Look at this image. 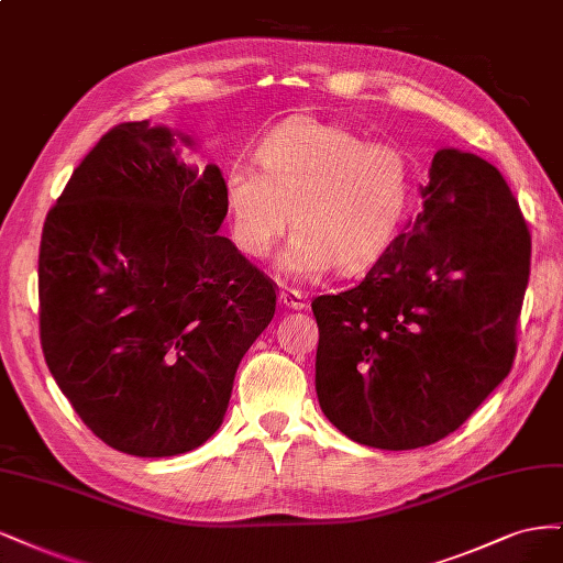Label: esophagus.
Instances as JSON below:
<instances>
[{
  "label": "esophagus",
  "mask_w": 563,
  "mask_h": 563,
  "mask_svg": "<svg viewBox=\"0 0 563 563\" xmlns=\"http://www.w3.org/2000/svg\"><path fill=\"white\" fill-rule=\"evenodd\" d=\"M278 299L283 306L292 308V311H301V308H306V297L299 292V289H283Z\"/></svg>",
  "instance_id": "34e87169"
}]
</instances>
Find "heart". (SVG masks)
Listing matches in <instances>:
<instances>
[{"label":"heart","mask_w":563,"mask_h":563,"mask_svg":"<svg viewBox=\"0 0 563 563\" xmlns=\"http://www.w3.org/2000/svg\"><path fill=\"white\" fill-rule=\"evenodd\" d=\"M262 168L233 161L224 170L231 241L264 260L289 224L295 233L280 271L313 278L328 266L357 271L388 247L411 198L407 154L390 142L365 140L341 123L297 117L260 144Z\"/></svg>","instance_id":"b5f03b06"}]
</instances>
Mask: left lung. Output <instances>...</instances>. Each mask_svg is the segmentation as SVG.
I'll return each instance as SVG.
<instances>
[{
    "instance_id": "8db88e82",
    "label": "left lung",
    "mask_w": 563,
    "mask_h": 563,
    "mask_svg": "<svg viewBox=\"0 0 563 563\" xmlns=\"http://www.w3.org/2000/svg\"><path fill=\"white\" fill-rule=\"evenodd\" d=\"M423 210L360 285L316 297L320 409L353 442L405 451L461 428L517 355L531 233L492 163L432 158Z\"/></svg>"
}]
</instances>
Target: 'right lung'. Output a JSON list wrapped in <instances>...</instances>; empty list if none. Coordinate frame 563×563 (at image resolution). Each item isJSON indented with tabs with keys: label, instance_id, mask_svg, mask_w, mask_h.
<instances>
[{
	"label": "right lung",
	"instance_id": "1",
	"mask_svg": "<svg viewBox=\"0 0 563 563\" xmlns=\"http://www.w3.org/2000/svg\"><path fill=\"white\" fill-rule=\"evenodd\" d=\"M222 179L179 156L168 129L129 121L100 137L46 214V365L88 430L131 456L201 446L276 313V283L217 235Z\"/></svg>",
	"mask_w": 563,
	"mask_h": 563
}]
</instances>
